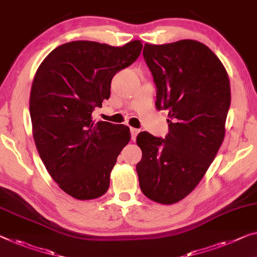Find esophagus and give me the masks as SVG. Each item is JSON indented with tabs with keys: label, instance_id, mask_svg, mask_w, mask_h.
Wrapping results in <instances>:
<instances>
[{
	"label": "esophagus",
	"instance_id": "obj_1",
	"mask_svg": "<svg viewBox=\"0 0 257 257\" xmlns=\"http://www.w3.org/2000/svg\"><path fill=\"white\" fill-rule=\"evenodd\" d=\"M140 131L138 128H133V127H131V139L134 141L137 139V136H138V133H139Z\"/></svg>",
	"mask_w": 257,
	"mask_h": 257
}]
</instances>
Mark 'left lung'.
<instances>
[{
	"label": "left lung",
	"instance_id": "left-lung-1",
	"mask_svg": "<svg viewBox=\"0 0 257 257\" xmlns=\"http://www.w3.org/2000/svg\"><path fill=\"white\" fill-rule=\"evenodd\" d=\"M142 54L156 85V109L169 111V133L164 139L138 134L137 172L148 199L172 204L196 187L222 145L230 80L219 58L199 41L146 43Z\"/></svg>",
	"mask_w": 257,
	"mask_h": 257
}]
</instances>
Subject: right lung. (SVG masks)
Returning <instances> with one entry per match:
<instances>
[{
	"label": "right lung",
	"mask_w": 257,
	"mask_h": 257,
	"mask_svg": "<svg viewBox=\"0 0 257 257\" xmlns=\"http://www.w3.org/2000/svg\"><path fill=\"white\" fill-rule=\"evenodd\" d=\"M141 49L139 40L123 47L68 42L35 73L30 96L35 146L51 178L74 199H96L108 191L110 172L131 134L127 126L95 121L92 113L109 98L113 76Z\"/></svg>",
	"instance_id": "1"
}]
</instances>
